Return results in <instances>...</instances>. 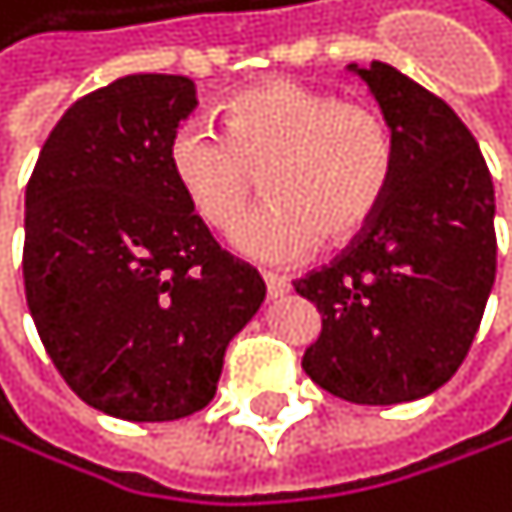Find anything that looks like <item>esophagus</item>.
<instances>
[{
	"label": "esophagus",
	"instance_id": "esophagus-1",
	"mask_svg": "<svg viewBox=\"0 0 512 512\" xmlns=\"http://www.w3.org/2000/svg\"><path fill=\"white\" fill-rule=\"evenodd\" d=\"M264 286H267L270 299H280V295L289 292V280L286 277H273V273H267V277H264Z\"/></svg>",
	"mask_w": 512,
	"mask_h": 512
}]
</instances>
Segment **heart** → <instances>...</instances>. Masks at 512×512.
Wrapping results in <instances>:
<instances>
[{"label": "heart", "mask_w": 512, "mask_h": 512, "mask_svg": "<svg viewBox=\"0 0 512 512\" xmlns=\"http://www.w3.org/2000/svg\"><path fill=\"white\" fill-rule=\"evenodd\" d=\"M223 131L185 122L169 141L172 182L204 226L229 229L248 207L258 176L270 201L232 229L242 258L295 264L327 242L359 239L381 213L396 135L381 109L299 81H264L223 106Z\"/></svg>", "instance_id": "heart-1"}]
</instances>
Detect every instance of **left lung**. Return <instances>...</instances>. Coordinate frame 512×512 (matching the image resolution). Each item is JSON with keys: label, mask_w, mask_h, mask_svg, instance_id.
Instances as JSON below:
<instances>
[{"label": "left lung", "mask_w": 512, "mask_h": 512, "mask_svg": "<svg viewBox=\"0 0 512 512\" xmlns=\"http://www.w3.org/2000/svg\"><path fill=\"white\" fill-rule=\"evenodd\" d=\"M349 71L393 128L396 172L359 239L292 283L321 311L302 368L346 403H412L450 381L482 324L497 273L494 182L441 97L387 62Z\"/></svg>", "instance_id": "1"}]
</instances>
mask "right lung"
Wrapping results in <instances>:
<instances>
[{
	"label": "right lung",
	"instance_id": "1",
	"mask_svg": "<svg viewBox=\"0 0 512 512\" xmlns=\"http://www.w3.org/2000/svg\"><path fill=\"white\" fill-rule=\"evenodd\" d=\"M194 106L182 75L94 90L49 131L24 194L30 318L65 384L125 422L204 409L267 292L172 182L169 141Z\"/></svg>",
	"mask_w": 512,
	"mask_h": 512
}]
</instances>
